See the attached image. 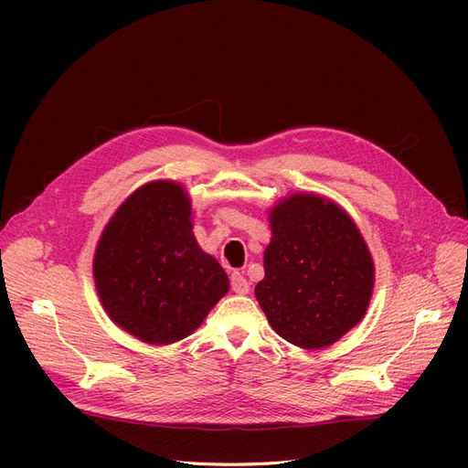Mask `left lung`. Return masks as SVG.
Returning a JSON list of instances; mask_svg holds the SVG:
<instances>
[{
	"mask_svg": "<svg viewBox=\"0 0 468 468\" xmlns=\"http://www.w3.org/2000/svg\"><path fill=\"white\" fill-rule=\"evenodd\" d=\"M93 279L111 322L150 346L191 335L230 291L220 263L197 244L189 193L174 179L126 197L99 238Z\"/></svg>",
	"mask_w": 468,
	"mask_h": 468,
	"instance_id": "obj_1",
	"label": "left lung"
}]
</instances>
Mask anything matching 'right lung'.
<instances>
[{"mask_svg": "<svg viewBox=\"0 0 468 468\" xmlns=\"http://www.w3.org/2000/svg\"><path fill=\"white\" fill-rule=\"evenodd\" d=\"M271 242L256 299L289 344L320 349L365 318L375 263L357 224L337 203L292 193L269 208Z\"/></svg>", "mask_w": 468, "mask_h": 468, "instance_id": "1", "label": "right lung"}]
</instances>
